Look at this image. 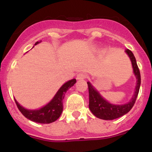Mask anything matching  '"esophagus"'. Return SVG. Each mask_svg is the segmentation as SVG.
<instances>
[{
    "mask_svg": "<svg viewBox=\"0 0 152 152\" xmlns=\"http://www.w3.org/2000/svg\"><path fill=\"white\" fill-rule=\"evenodd\" d=\"M87 77H88V75L85 73H79L77 75V79H78V80H84Z\"/></svg>",
    "mask_w": 152,
    "mask_h": 152,
    "instance_id": "1",
    "label": "esophagus"
}]
</instances>
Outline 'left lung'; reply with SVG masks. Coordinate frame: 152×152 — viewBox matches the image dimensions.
<instances>
[{"label":"left lung","instance_id":"obj_1","mask_svg":"<svg viewBox=\"0 0 152 152\" xmlns=\"http://www.w3.org/2000/svg\"><path fill=\"white\" fill-rule=\"evenodd\" d=\"M126 53L129 56L131 59L133 71L137 78V84L135 87V91L134 96L132 100L128 103L124 105H113L108 103L100 95V94L93 88L92 85L88 82V91H89V108L92 113L101 119L105 120H112V119H117L120 116H123L130 111L134 106L136 100V98L139 94V88L141 84V75L139 72V67L137 65L136 60L134 56L133 53L129 50H126Z\"/></svg>","mask_w":152,"mask_h":152}]
</instances>
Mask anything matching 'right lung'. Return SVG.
I'll return each mask as SVG.
<instances>
[{
    "mask_svg": "<svg viewBox=\"0 0 152 152\" xmlns=\"http://www.w3.org/2000/svg\"><path fill=\"white\" fill-rule=\"evenodd\" d=\"M37 42L36 43L38 44ZM76 83V79H72L61 86V88L58 90L54 98L51 100L45 107H42L37 110H29L21 107L15 100L16 104L18 107L19 110L26 118L39 123H51L57 120L61 116L63 110V99L64 94L71 87Z\"/></svg>",
    "mask_w": 152,
    "mask_h": 152,
    "instance_id": "1",
    "label": "right lung"
}]
</instances>
